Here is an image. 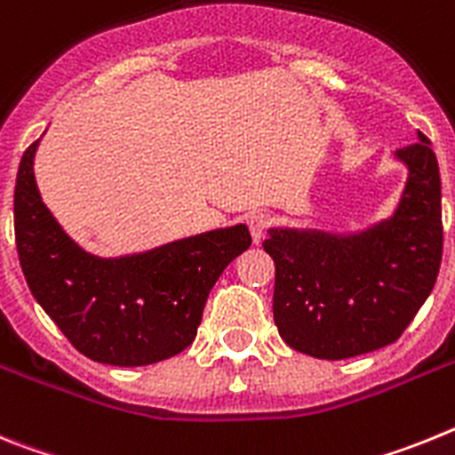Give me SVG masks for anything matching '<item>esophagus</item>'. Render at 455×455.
<instances>
[{"label": "esophagus", "instance_id": "34e87169", "mask_svg": "<svg viewBox=\"0 0 455 455\" xmlns=\"http://www.w3.org/2000/svg\"><path fill=\"white\" fill-rule=\"evenodd\" d=\"M247 224H250L251 240H254V243L259 244L260 240H263V235H266L267 228H270L272 220H270V215H266V212H254V215H250Z\"/></svg>", "mask_w": 455, "mask_h": 455}]
</instances>
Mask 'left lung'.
<instances>
[{
  "mask_svg": "<svg viewBox=\"0 0 455 455\" xmlns=\"http://www.w3.org/2000/svg\"><path fill=\"white\" fill-rule=\"evenodd\" d=\"M408 183L389 220L355 235L270 228L275 325L298 353L347 359L401 337L435 286L442 260V185L424 132L396 151Z\"/></svg>",
  "mask_w": 455,
  "mask_h": 455,
  "instance_id": "8db88e82",
  "label": "left lung"
}]
</instances>
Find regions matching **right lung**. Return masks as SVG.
Segmentation results:
<instances>
[{
    "label": "right lung",
    "mask_w": 455,
    "mask_h": 455,
    "mask_svg": "<svg viewBox=\"0 0 455 455\" xmlns=\"http://www.w3.org/2000/svg\"><path fill=\"white\" fill-rule=\"evenodd\" d=\"M36 146L22 156L13 199L15 244L31 295L93 362L146 366L183 353L195 341L211 288L251 244L247 227L98 259L75 244L43 204L34 179Z\"/></svg>",
    "instance_id": "add662e5"
}]
</instances>
